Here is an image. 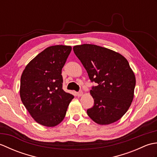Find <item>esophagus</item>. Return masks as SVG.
<instances>
[{
  "label": "esophagus",
  "mask_w": 157,
  "mask_h": 157,
  "mask_svg": "<svg viewBox=\"0 0 157 157\" xmlns=\"http://www.w3.org/2000/svg\"><path fill=\"white\" fill-rule=\"evenodd\" d=\"M83 94H84V92H83L82 91H80L79 92H77V96H81L83 95Z\"/></svg>",
  "instance_id": "34e87169"
}]
</instances>
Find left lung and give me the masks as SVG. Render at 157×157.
I'll use <instances>...</instances> for the list:
<instances>
[{
	"label": "left lung",
	"instance_id": "8db88e82",
	"mask_svg": "<svg viewBox=\"0 0 157 157\" xmlns=\"http://www.w3.org/2000/svg\"><path fill=\"white\" fill-rule=\"evenodd\" d=\"M73 51L92 82L97 83L90 92L94 106L88 115L99 125L117 121L128 111L134 99L136 77L124 56L94 44L73 46Z\"/></svg>",
	"mask_w": 157,
	"mask_h": 157
}]
</instances>
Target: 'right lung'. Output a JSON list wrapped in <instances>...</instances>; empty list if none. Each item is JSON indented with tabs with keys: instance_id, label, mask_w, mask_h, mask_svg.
<instances>
[{
	"instance_id": "right-lung-1",
	"label": "right lung",
	"mask_w": 157,
	"mask_h": 157,
	"mask_svg": "<svg viewBox=\"0 0 157 157\" xmlns=\"http://www.w3.org/2000/svg\"><path fill=\"white\" fill-rule=\"evenodd\" d=\"M71 46H49L35 56L23 70L20 97L30 115L39 124L55 127L65 118L72 94L62 88V68Z\"/></svg>"
}]
</instances>
